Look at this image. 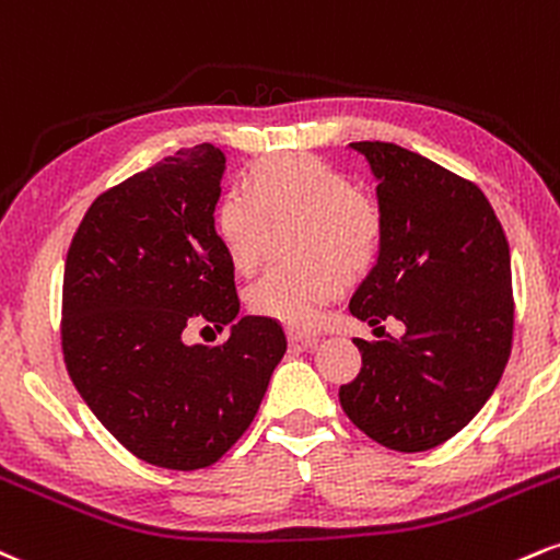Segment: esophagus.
Here are the masks:
<instances>
[{
	"mask_svg": "<svg viewBox=\"0 0 560 560\" xmlns=\"http://www.w3.org/2000/svg\"><path fill=\"white\" fill-rule=\"evenodd\" d=\"M288 340H291V343L295 346H314L317 343V335L314 332H306V330H299V327H288Z\"/></svg>",
	"mask_w": 560,
	"mask_h": 560,
	"instance_id": "esophagus-1",
	"label": "esophagus"
}]
</instances>
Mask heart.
Here are the masks:
<instances>
[{"label":"heart","mask_w":560,"mask_h":560,"mask_svg":"<svg viewBox=\"0 0 560 560\" xmlns=\"http://www.w3.org/2000/svg\"><path fill=\"white\" fill-rule=\"evenodd\" d=\"M295 214L304 222L301 256L312 265L269 269L248 293L256 314L308 327L319 306L330 304L348 278H361L377 265L383 248V217L361 199L351 180L330 164L304 154L256 162L217 212V230L235 267L252 269L259 256L265 220Z\"/></svg>","instance_id":"obj_1"}]
</instances>
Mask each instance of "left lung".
<instances>
[{"label": "left lung", "mask_w": 560, "mask_h": 560, "mask_svg": "<svg viewBox=\"0 0 560 560\" xmlns=\"http://www.w3.org/2000/svg\"><path fill=\"white\" fill-rule=\"evenodd\" d=\"M377 180L383 248L353 293V317L404 322L361 340V372L340 387L346 417L374 443L419 453L462 432L488 404L511 353V252L475 183L396 143H348Z\"/></svg>", "instance_id": "left-lung-1"}]
</instances>
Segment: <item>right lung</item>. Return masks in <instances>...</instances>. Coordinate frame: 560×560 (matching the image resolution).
<instances>
[{
	"label": "right lung",
	"instance_id": "right-lung-1",
	"mask_svg": "<svg viewBox=\"0 0 560 560\" xmlns=\"http://www.w3.org/2000/svg\"><path fill=\"white\" fill-rule=\"evenodd\" d=\"M225 154L175 151L91 203L65 259L62 351L96 419L141 462L203 469L254 422L285 353L282 327L238 317L233 261L214 230ZM194 316L231 325L188 347Z\"/></svg>",
	"mask_w": 560,
	"mask_h": 560
}]
</instances>
